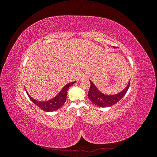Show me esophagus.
<instances>
[{"label": "esophagus", "instance_id": "obj_1", "mask_svg": "<svg viewBox=\"0 0 157 157\" xmlns=\"http://www.w3.org/2000/svg\"><path fill=\"white\" fill-rule=\"evenodd\" d=\"M88 78V77L86 75H84V76H82V77L80 78V80H83V79H85V78Z\"/></svg>", "mask_w": 157, "mask_h": 157}]
</instances>
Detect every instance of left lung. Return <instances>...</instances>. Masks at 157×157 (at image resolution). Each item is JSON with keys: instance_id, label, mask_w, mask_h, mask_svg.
Masks as SVG:
<instances>
[{"instance_id": "1", "label": "left lung", "mask_w": 157, "mask_h": 157, "mask_svg": "<svg viewBox=\"0 0 157 157\" xmlns=\"http://www.w3.org/2000/svg\"><path fill=\"white\" fill-rule=\"evenodd\" d=\"M90 82V88L88 93V97L91 102L94 105L101 107H108L115 105L118 101L124 96L127 92L130 86V81L127 84L126 88L118 94L109 95L103 94L99 90L97 86L95 85L91 80Z\"/></svg>"}]
</instances>
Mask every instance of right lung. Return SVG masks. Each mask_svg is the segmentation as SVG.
<instances>
[{"instance_id": "obj_1", "label": "right lung", "mask_w": 157, "mask_h": 157, "mask_svg": "<svg viewBox=\"0 0 157 157\" xmlns=\"http://www.w3.org/2000/svg\"><path fill=\"white\" fill-rule=\"evenodd\" d=\"M76 81H74L73 82L65 84L63 86V88L61 89V91L57 94L55 97L49 99L48 101L37 100V99H35L33 98H32L29 94V93L27 92V90H26V92L28 95V96H29V99L35 104L36 105L42 109V110L44 111L52 112V111H57L61 107H62V105L66 101V99H67V90L71 86H72V85Z\"/></svg>"}]
</instances>
